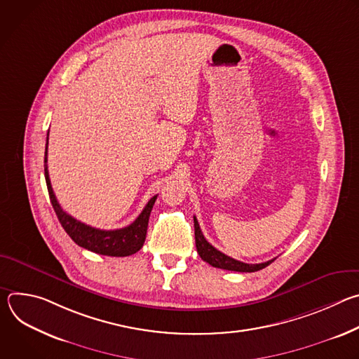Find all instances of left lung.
Here are the masks:
<instances>
[{"label": "left lung", "instance_id": "8db88e82", "mask_svg": "<svg viewBox=\"0 0 359 359\" xmlns=\"http://www.w3.org/2000/svg\"><path fill=\"white\" fill-rule=\"evenodd\" d=\"M193 220H194V238H196L197 252H198V255H200L203 262L209 263L210 266H213L216 269H223V270H229V271H238V273H254V271H259V270L267 267L269 264H271L276 260V259H273L270 262L260 263V264H247V263L234 260V259L229 257V255H226L224 252L215 248L206 238H204L196 216L193 217Z\"/></svg>", "mask_w": 359, "mask_h": 359}]
</instances>
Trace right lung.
I'll list each match as a JSON object with an SVG mask.
<instances>
[{
    "instance_id": "add662e5",
    "label": "right lung",
    "mask_w": 359,
    "mask_h": 359,
    "mask_svg": "<svg viewBox=\"0 0 359 359\" xmlns=\"http://www.w3.org/2000/svg\"><path fill=\"white\" fill-rule=\"evenodd\" d=\"M46 149H48V139H46V147H45V159H43V170H45V182L49 193L50 203L58 216V220L64 230L68 233V236L81 247L93 251L96 254L102 255H111V257H126V255H132L136 251H139L144 243L146 231H147V223L149 216L151 212L153 204H155L158 196H153L139 217L129 226L123 229L116 230H100L90 227L72 216H69L67 212L62 210L60 203L54 194L53 186H50L49 175H48V165H46Z\"/></svg>"
}]
</instances>
